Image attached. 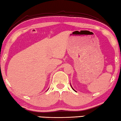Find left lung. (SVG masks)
<instances>
[{"mask_svg": "<svg viewBox=\"0 0 121 121\" xmlns=\"http://www.w3.org/2000/svg\"><path fill=\"white\" fill-rule=\"evenodd\" d=\"M71 87H72V86H71ZM72 89H73V91H76V92H77V91H75V90H74V89H73V88H72Z\"/></svg>", "mask_w": 121, "mask_h": 121, "instance_id": "obj_1", "label": "left lung"}]
</instances>
